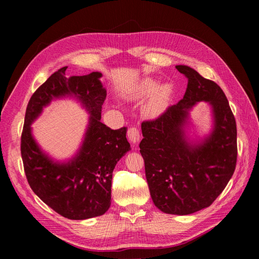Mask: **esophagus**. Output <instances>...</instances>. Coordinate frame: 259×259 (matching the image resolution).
Listing matches in <instances>:
<instances>
[{"instance_id":"esophagus-1","label":"esophagus","mask_w":259,"mask_h":259,"mask_svg":"<svg viewBox=\"0 0 259 259\" xmlns=\"http://www.w3.org/2000/svg\"><path fill=\"white\" fill-rule=\"evenodd\" d=\"M127 138L131 143L137 144L140 140V134L139 131L136 127H131L127 132Z\"/></svg>"}]
</instances>
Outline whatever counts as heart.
Instances as JSON below:
<instances>
[{"label":"heart","mask_w":259,"mask_h":259,"mask_svg":"<svg viewBox=\"0 0 259 259\" xmlns=\"http://www.w3.org/2000/svg\"><path fill=\"white\" fill-rule=\"evenodd\" d=\"M174 92L175 88L171 83L159 85V82L153 77H145L134 86L127 94V97L138 100L151 95L146 104L145 112L150 117H158L167 109Z\"/></svg>","instance_id":"obj_1"}]
</instances>
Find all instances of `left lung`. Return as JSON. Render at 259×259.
<instances>
[{
  "label": "left lung",
  "instance_id": "obj_1",
  "mask_svg": "<svg viewBox=\"0 0 259 259\" xmlns=\"http://www.w3.org/2000/svg\"><path fill=\"white\" fill-rule=\"evenodd\" d=\"M176 69L188 79L184 98L158 119L142 124L139 144L154 205L163 213L189 215L208 207L223 192L237 164V124L223 90L194 69ZM201 101L212 110V130L190 140L189 111Z\"/></svg>",
  "mask_w": 259,
  "mask_h": 259
}]
</instances>
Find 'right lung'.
<instances>
[{
	"label": "right lung",
	"instance_id": "1",
	"mask_svg": "<svg viewBox=\"0 0 259 259\" xmlns=\"http://www.w3.org/2000/svg\"><path fill=\"white\" fill-rule=\"evenodd\" d=\"M68 67L53 73L27 106L21 134V158L31 189L45 204L69 219L82 221L105 214L111 204V179L116 163L131 150L126 127L101 123L107 96L100 72L66 76ZM73 98L90 113L79 150L67 161L54 160L35 142L30 124L53 100Z\"/></svg>",
	"mask_w": 259,
	"mask_h": 259
}]
</instances>
